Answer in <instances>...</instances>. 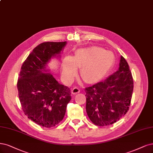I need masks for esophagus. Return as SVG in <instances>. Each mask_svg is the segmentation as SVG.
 Returning <instances> with one entry per match:
<instances>
[{"label":"esophagus","instance_id":"1","mask_svg":"<svg viewBox=\"0 0 153 153\" xmlns=\"http://www.w3.org/2000/svg\"><path fill=\"white\" fill-rule=\"evenodd\" d=\"M80 92V88L76 87H74V88H73L72 89V94H76L79 93Z\"/></svg>","mask_w":153,"mask_h":153}]
</instances>
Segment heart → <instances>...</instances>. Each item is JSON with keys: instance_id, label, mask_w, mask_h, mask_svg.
<instances>
[{"instance_id": "b5f03b06", "label": "heart", "mask_w": 153, "mask_h": 153, "mask_svg": "<svg viewBox=\"0 0 153 153\" xmlns=\"http://www.w3.org/2000/svg\"><path fill=\"white\" fill-rule=\"evenodd\" d=\"M114 61L113 54L97 47L78 50L75 55L66 56L62 61V74L67 81H71L80 68V76L83 81L96 82L107 74Z\"/></svg>"}]
</instances>
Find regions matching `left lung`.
I'll return each instance as SVG.
<instances>
[{
	"label": "left lung",
	"mask_w": 153,
	"mask_h": 153,
	"mask_svg": "<svg viewBox=\"0 0 153 153\" xmlns=\"http://www.w3.org/2000/svg\"><path fill=\"white\" fill-rule=\"evenodd\" d=\"M118 70L106 80L86 87V111L91 122L103 127L117 122L127 113L134 81L127 61L122 56Z\"/></svg>",
	"instance_id": "left-lung-1"
}]
</instances>
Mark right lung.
Wrapping results in <instances>:
<instances>
[{"label":"right lung","instance_id":"1","mask_svg":"<svg viewBox=\"0 0 153 153\" xmlns=\"http://www.w3.org/2000/svg\"><path fill=\"white\" fill-rule=\"evenodd\" d=\"M66 42H47L36 46L23 63L17 83L18 96L29 119L46 128L64 118L71 97L70 88L59 83L46 70L52 57L59 55Z\"/></svg>","mask_w":153,"mask_h":153}]
</instances>
